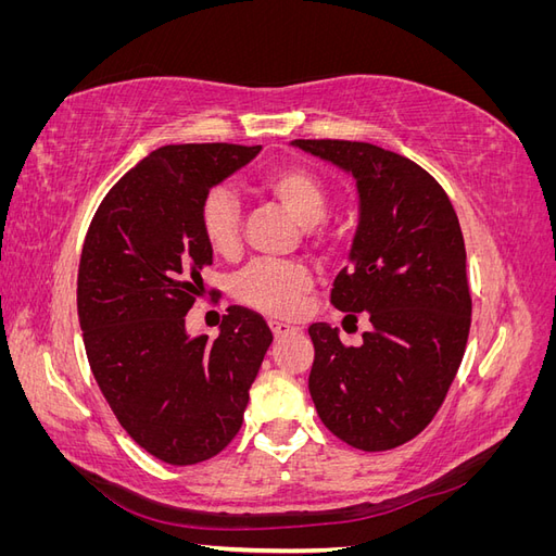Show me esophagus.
Instances as JSON below:
<instances>
[{
	"mask_svg": "<svg viewBox=\"0 0 556 556\" xmlns=\"http://www.w3.org/2000/svg\"><path fill=\"white\" fill-rule=\"evenodd\" d=\"M268 327H271V331H274L276 339H280V336H288V333H294V331H299V329H296V327H292V325L278 323V319H271V323H268Z\"/></svg>",
	"mask_w": 556,
	"mask_h": 556,
	"instance_id": "1",
	"label": "esophagus"
}]
</instances>
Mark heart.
I'll list each match as a JSON object with an SVG mask.
<instances>
[{
	"mask_svg": "<svg viewBox=\"0 0 556 556\" xmlns=\"http://www.w3.org/2000/svg\"><path fill=\"white\" fill-rule=\"evenodd\" d=\"M260 190L288 211L313 248H327L331 231L325 223L329 213V188L325 178L306 164L290 162L266 172L260 180ZM197 220L201 237L215 255H231L241 239V206L223 185L206 190L199 201ZM313 288V274L301 262L257 260L248 264L233 278L231 292L243 306L266 315L290 317L301 308V301Z\"/></svg>",
	"mask_w": 556,
	"mask_h": 556,
	"instance_id": "heart-1",
	"label": "heart"
}]
</instances>
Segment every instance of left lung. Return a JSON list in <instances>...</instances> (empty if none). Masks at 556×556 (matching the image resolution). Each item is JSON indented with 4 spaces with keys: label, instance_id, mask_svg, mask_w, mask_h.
Returning <instances> with one entry per match:
<instances>
[{
    "label": "left lung",
    "instance_id": "8db88e82",
    "mask_svg": "<svg viewBox=\"0 0 556 556\" xmlns=\"http://www.w3.org/2000/svg\"><path fill=\"white\" fill-rule=\"evenodd\" d=\"M294 146L357 178L359 227L331 304L374 325L359 348L311 325L308 390L343 443L392 450L427 429L464 357L473 304L459 217L441 182L392 150L339 139Z\"/></svg>",
    "mask_w": 556,
    "mask_h": 556
}]
</instances>
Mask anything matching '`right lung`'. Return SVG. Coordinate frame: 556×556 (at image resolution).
<instances>
[{"instance_id": "1", "label": "right lung", "mask_w": 556, "mask_h": 556, "mask_svg": "<svg viewBox=\"0 0 556 556\" xmlns=\"http://www.w3.org/2000/svg\"><path fill=\"white\" fill-rule=\"evenodd\" d=\"M260 146H162L99 204L78 264V323L92 376L121 427L153 457L190 466L239 433L274 333L229 306L220 336H188L185 315L204 292L213 250L199 201Z\"/></svg>"}]
</instances>
